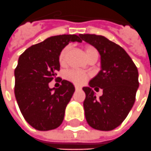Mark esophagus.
Here are the masks:
<instances>
[{"mask_svg":"<svg viewBox=\"0 0 151 151\" xmlns=\"http://www.w3.org/2000/svg\"><path fill=\"white\" fill-rule=\"evenodd\" d=\"M76 90H79V89H81V86H76Z\"/></svg>","mask_w":151,"mask_h":151,"instance_id":"esophagus-1","label":"esophagus"}]
</instances>
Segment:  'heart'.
I'll return each mask as SVG.
<instances>
[{"instance_id":"b5f03b06","label":"heart","mask_w":151,"mask_h":151,"mask_svg":"<svg viewBox=\"0 0 151 151\" xmlns=\"http://www.w3.org/2000/svg\"><path fill=\"white\" fill-rule=\"evenodd\" d=\"M70 46H65V47L61 51L59 55V63L62 66H65L67 62V56L69 53ZM85 52H86V58L88 60L93 58H99V52L98 50L92 46L87 45L84 47ZM65 77L69 81L72 82L76 85H82L84 82L87 80V75L82 71L77 70H70L66 71L65 74Z\"/></svg>"}]
</instances>
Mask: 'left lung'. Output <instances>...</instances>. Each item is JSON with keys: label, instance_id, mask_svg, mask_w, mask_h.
Listing matches in <instances>:
<instances>
[{"label": "left lung", "instance_id": "1", "mask_svg": "<svg viewBox=\"0 0 151 151\" xmlns=\"http://www.w3.org/2000/svg\"><path fill=\"white\" fill-rule=\"evenodd\" d=\"M82 40L93 46L100 55L101 70L83 87L86 121L93 129L111 131L125 120L136 100L139 87L138 70L122 47L95 34H80ZM99 87L103 95L99 100L92 89Z\"/></svg>", "mask_w": 151, "mask_h": 151}]
</instances>
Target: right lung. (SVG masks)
I'll use <instances>...</instances> for the list:
<instances>
[{
    "label": "right lung",
    "mask_w": 151,
    "mask_h": 151,
    "mask_svg": "<svg viewBox=\"0 0 151 151\" xmlns=\"http://www.w3.org/2000/svg\"><path fill=\"white\" fill-rule=\"evenodd\" d=\"M76 41L82 42L80 35L52 36L31 46L19 58L14 70V95L23 117L36 130L55 129L63 122L75 86L65 80L58 89H51L48 85L57 79L61 51Z\"/></svg>",
    "instance_id": "add662e5"
}]
</instances>
